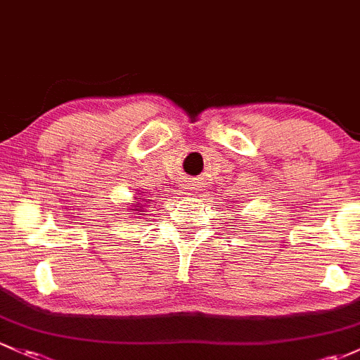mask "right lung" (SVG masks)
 <instances>
[{
	"instance_id": "obj_1",
	"label": "right lung",
	"mask_w": 360,
	"mask_h": 360,
	"mask_svg": "<svg viewBox=\"0 0 360 360\" xmlns=\"http://www.w3.org/2000/svg\"><path fill=\"white\" fill-rule=\"evenodd\" d=\"M141 197H142V195H139V197H135V199L139 200V199H141ZM142 200H144V202H149V199H142ZM134 207H135V210H130V211H141V206H139V204H135ZM142 212H144V211H142Z\"/></svg>"
}]
</instances>
